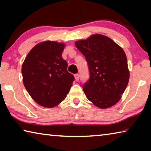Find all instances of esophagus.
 Masks as SVG:
<instances>
[{"label":"esophagus","mask_w":151,"mask_h":151,"mask_svg":"<svg viewBox=\"0 0 151 151\" xmlns=\"http://www.w3.org/2000/svg\"><path fill=\"white\" fill-rule=\"evenodd\" d=\"M75 80L76 81H78V80H79V75H78V74H75Z\"/></svg>","instance_id":"esophagus-1"}]
</instances>
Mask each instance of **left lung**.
<instances>
[{"instance_id":"left-lung-1","label":"left lung","mask_w":151,"mask_h":151,"mask_svg":"<svg viewBox=\"0 0 151 151\" xmlns=\"http://www.w3.org/2000/svg\"><path fill=\"white\" fill-rule=\"evenodd\" d=\"M87 61L90 78L83 86L89 101L100 109H107L121 99L129 81L127 56L109 37L94 34L75 42Z\"/></svg>"}]
</instances>
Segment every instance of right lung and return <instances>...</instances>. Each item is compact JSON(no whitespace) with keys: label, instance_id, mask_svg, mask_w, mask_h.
I'll return each instance as SVG.
<instances>
[{"label":"right lung","instance_id":"1","mask_svg":"<svg viewBox=\"0 0 151 151\" xmlns=\"http://www.w3.org/2000/svg\"><path fill=\"white\" fill-rule=\"evenodd\" d=\"M64 43L47 40L35 46L22 66V81L31 98L39 105L52 108L65 100L74 76L62 57Z\"/></svg>","mask_w":151,"mask_h":151}]
</instances>
